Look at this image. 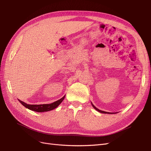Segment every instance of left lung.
<instances>
[{
  "label": "left lung",
  "mask_w": 151,
  "mask_h": 151,
  "mask_svg": "<svg viewBox=\"0 0 151 151\" xmlns=\"http://www.w3.org/2000/svg\"><path fill=\"white\" fill-rule=\"evenodd\" d=\"M91 104H92V106H93V108L95 109H96V110L98 111H99V112H100V113H108V114H113V113H109V112H106V111H101V110H99V109H98L96 107H95L94 105H93V104L91 103Z\"/></svg>",
  "instance_id": "obj_1"
}]
</instances>
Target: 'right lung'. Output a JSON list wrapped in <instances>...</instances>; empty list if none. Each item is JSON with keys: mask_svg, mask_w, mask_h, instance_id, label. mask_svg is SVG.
<instances>
[{"mask_svg": "<svg viewBox=\"0 0 151 151\" xmlns=\"http://www.w3.org/2000/svg\"><path fill=\"white\" fill-rule=\"evenodd\" d=\"M65 96L62 97L61 99L57 100V101H55L52 103L50 104H26L23 101H21V100L18 99L19 101L24 107L26 108H28L30 110L36 111V112H45V111H51L52 109L56 108L59 104H60L63 99L65 98Z\"/></svg>", "mask_w": 151, "mask_h": 151, "instance_id": "right-lung-1", "label": "right lung"}]
</instances>
